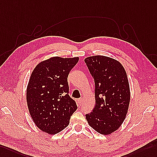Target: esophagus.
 Here are the masks:
<instances>
[{
  "mask_svg": "<svg viewBox=\"0 0 157 157\" xmlns=\"http://www.w3.org/2000/svg\"><path fill=\"white\" fill-rule=\"evenodd\" d=\"M78 104L80 105H81L82 104V98H78Z\"/></svg>",
  "mask_w": 157,
  "mask_h": 157,
  "instance_id": "34e87169",
  "label": "esophagus"
}]
</instances>
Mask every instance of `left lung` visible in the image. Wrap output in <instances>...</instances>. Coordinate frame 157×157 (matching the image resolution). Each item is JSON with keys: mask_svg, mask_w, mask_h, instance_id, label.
I'll list each match as a JSON object with an SVG mask.
<instances>
[{"mask_svg": "<svg viewBox=\"0 0 157 157\" xmlns=\"http://www.w3.org/2000/svg\"><path fill=\"white\" fill-rule=\"evenodd\" d=\"M85 62L94 78L96 101L86 118L97 132L110 135L121 127L128 112L131 94L127 72L118 61L108 56H89Z\"/></svg>", "mask_w": 157, "mask_h": 157, "instance_id": "1", "label": "left lung"}]
</instances>
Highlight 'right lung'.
<instances>
[{
    "instance_id": "1",
    "label": "right lung",
    "mask_w": 157,
    "mask_h": 157,
    "mask_svg": "<svg viewBox=\"0 0 157 157\" xmlns=\"http://www.w3.org/2000/svg\"><path fill=\"white\" fill-rule=\"evenodd\" d=\"M79 58L52 57L34 68L26 89V101L33 121L50 135L63 131L69 124L77 109L69 96L67 78Z\"/></svg>"
}]
</instances>
